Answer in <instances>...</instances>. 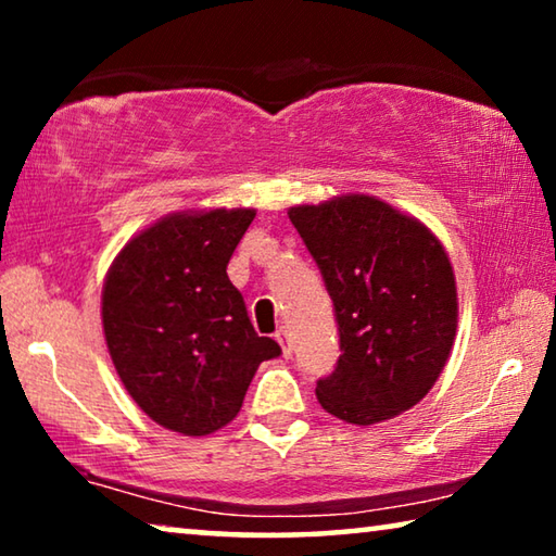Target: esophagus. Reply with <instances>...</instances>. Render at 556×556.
<instances>
[{
	"label": "esophagus",
	"instance_id": "1",
	"mask_svg": "<svg viewBox=\"0 0 556 556\" xmlns=\"http://www.w3.org/2000/svg\"><path fill=\"white\" fill-rule=\"evenodd\" d=\"M275 338H277V343L281 345V353H285V357H289L291 355V341H289V331L285 326L279 328V331L275 333Z\"/></svg>",
	"mask_w": 556,
	"mask_h": 556
}]
</instances>
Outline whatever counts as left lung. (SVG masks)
Masks as SVG:
<instances>
[{
    "instance_id": "obj_1",
    "label": "left lung",
    "mask_w": 556,
    "mask_h": 556,
    "mask_svg": "<svg viewBox=\"0 0 556 556\" xmlns=\"http://www.w3.org/2000/svg\"><path fill=\"white\" fill-rule=\"evenodd\" d=\"M333 299L341 355L316 382L321 407L368 427L434 388L458 324L456 277L425 223L375 195L289 208Z\"/></svg>"
}]
</instances>
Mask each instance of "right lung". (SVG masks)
<instances>
[{
  "label": "right lung",
  "instance_id": "right-lung-1",
  "mask_svg": "<svg viewBox=\"0 0 556 556\" xmlns=\"http://www.w3.org/2000/svg\"><path fill=\"white\" fill-rule=\"evenodd\" d=\"M252 208L184 211L135 235L102 287V331L122 384L147 417L184 437L228 425L262 361L281 348L257 336L228 262Z\"/></svg>",
  "mask_w": 556,
  "mask_h": 556
}]
</instances>
